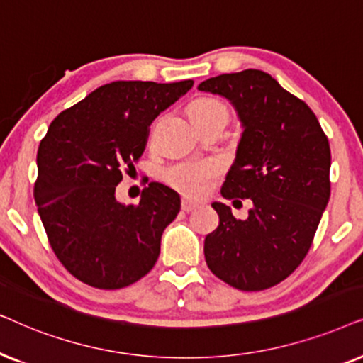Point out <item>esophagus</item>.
Instances as JSON below:
<instances>
[{
  "label": "esophagus",
  "instance_id": "1",
  "mask_svg": "<svg viewBox=\"0 0 363 363\" xmlns=\"http://www.w3.org/2000/svg\"><path fill=\"white\" fill-rule=\"evenodd\" d=\"M196 207H199V202L191 201V199H182V211H184V212L194 211Z\"/></svg>",
  "mask_w": 363,
  "mask_h": 363
}]
</instances>
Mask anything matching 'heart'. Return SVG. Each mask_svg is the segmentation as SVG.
Instances as JSON below:
<instances>
[{
	"mask_svg": "<svg viewBox=\"0 0 363 363\" xmlns=\"http://www.w3.org/2000/svg\"><path fill=\"white\" fill-rule=\"evenodd\" d=\"M189 116L196 125L207 121L229 119V109L224 103L214 98H199L189 106ZM217 174L216 162L207 159H187L174 162L164 169V181L174 189L186 196H201L207 182Z\"/></svg>",
	"mask_w": 363,
	"mask_h": 363,
	"instance_id": "b5f03b06",
	"label": "heart"
}]
</instances>
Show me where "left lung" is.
<instances>
[{
	"mask_svg": "<svg viewBox=\"0 0 363 363\" xmlns=\"http://www.w3.org/2000/svg\"><path fill=\"white\" fill-rule=\"evenodd\" d=\"M197 89L238 111L244 131L220 194L252 201L245 220L212 204L219 225L206 235L207 267L239 291L274 287L301 265L327 207L328 139L312 109L264 71L220 74Z\"/></svg>",
	"mask_w": 363,
	"mask_h": 363,
	"instance_id": "8db88e82",
	"label": "left lung"
}]
</instances>
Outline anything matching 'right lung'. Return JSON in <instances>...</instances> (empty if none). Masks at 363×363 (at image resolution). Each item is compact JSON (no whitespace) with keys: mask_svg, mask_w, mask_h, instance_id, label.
<instances>
[{"mask_svg":"<svg viewBox=\"0 0 363 363\" xmlns=\"http://www.w3.org/2000/svg\"><path fill=\"white\" fill-rule=\"evenodd\" d=\"M192 84L114 81L50 124L38 149L35 201L52 252L81 282L114 291L156 264L181 197L151 182L139 204L125 206L116 186L143 156L152 121Z\"/></svg>","mask_w":363,"mask_h":363,"instance_id":"add662e5","label":"right lung"}]
</instances>
